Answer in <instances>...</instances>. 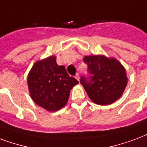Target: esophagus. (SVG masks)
Segmentation results:
<instances>
[{"instance_id": "34e87169", "label": "esophagus", "mask_w": 147, "mask_h": 147, "mask_svg": "<svg viewBox=\"0 0 147 147\" xmlns=\"http://www.w3.org/2000/svg\"><path fill=\"white\" fill-rule=\"evenodd\" d=\"M75 78L77 79V80H79V73L76 74V76H75Z\"/></svg>"}]
</instances>
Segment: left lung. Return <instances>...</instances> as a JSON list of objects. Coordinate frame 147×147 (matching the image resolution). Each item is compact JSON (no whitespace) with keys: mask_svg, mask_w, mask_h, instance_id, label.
<instances>
[{"mask_svg":"<svg viewBox=\"0 0 147 147\" xmlns=\"http://www.w3.org/2000/svg\"><path fill=\"white\" fill-rule=\"evenodd\" d=\"M89 77L80 82L90 100L99 105H109L122 95L127 85L125 69L118 60L104 55L85 56Z\"/></svg>","mask_w":147,"mask_h":147,"instance_id":"8db88e82","label":"left lung"}]
</instances>
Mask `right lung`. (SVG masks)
Listing matches in <instances>:
<instances>
[{
  "instance_id": "right-lung-1",
  "label": "right lung",
  "mask_w": 147,
  "mask_h": 147,
  "mask_svg": "<svg viewBox=\"0 0 147 147\" xmlns=\"http://www.w3.org/2000/svg\"><path fill=\"white\" fill-rule=\"evenodd\" d=\"M28 87L32 100L48 111H57L68 102L70 90L79 83L69 76L55 56L35 63L28 75Z\"/></svg>"
}]
</instances>
